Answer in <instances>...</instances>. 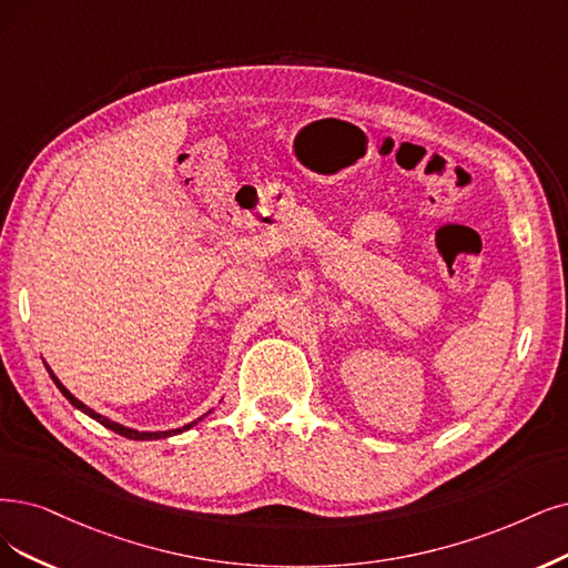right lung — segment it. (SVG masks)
Listing matches in <instances>:
<instances>
[{"mask_svg":"<svg viewBox=\"0 0 568 568\" xmlns=\"http://www.w3.org/2000/svg\"><path fill=\"white\" fill-rule=\"evenodd\" d=\"M47 369H49V365H47ZM49 374H51V379H53V384L60 388V393L62 395H65L68 397V400L77 407V409H81L83 414H89L91 418H95V422L98 424H102L104 428H110V430H114V433H119V435H123V437H129V439H161V437H171V435H178V433H184V430H189V428H192V426H196L199 422H201V418H196V422H192V424H186V426H182V428H175V430H156V433H140V430H133V428H125V426H121V424H116V422H110V418L108 416H102V414H98V412H93L91 407H87V405H83L81 400H77V397L65 388V386H62L60 382H58V376L49 369Z\"/></svg>","mask_w":568,"mask_h":568,"instance_id":"add662e5","label":"right lung"}]
</instances>
